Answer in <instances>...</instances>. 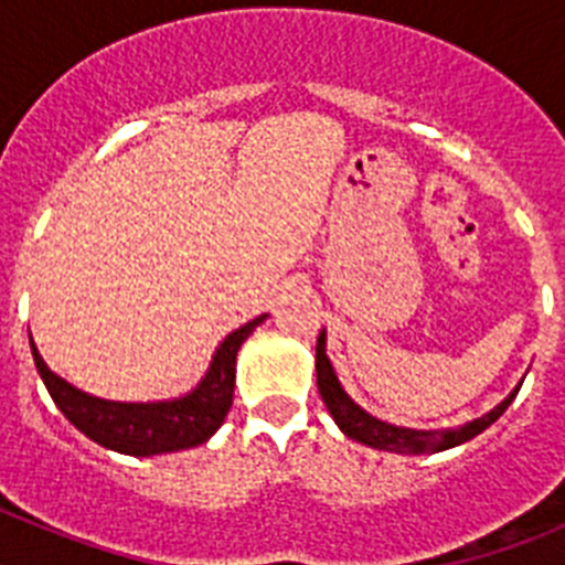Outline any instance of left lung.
Here are the masks:
<instances>
[{
  "label": "left lung",
  "instance_id": "8db88e82",
  "mask_svg": "<svg viewBox=\"0 0 565 565\" xmlns=\"http://www.w3.org/2000/svg\"><path fill=\"white\" fill-rule=\"evenodd\" d=\"M317 387L319 396L326 402V407L331 411L333 422L344 430V436L353 438V441H362L367 447H376V450H391V452H411V456H422V452H438L447 450V447H456V444L469 441L476 438L478 433L487 430L489 424L495 422L503 411H507L512 398L518 396V391L509 393L495 411L487 413V416L476 418V422L456 427V430H404V427H393V424H384L379 418H373L371 413H364L359 404L351 402V396L339 387V379L333 373L331 362L326 356V337L319 333L317 339Z\"/></svg>",
  "mask_w": 565,
  "mask_h": 565
}]
</instances>
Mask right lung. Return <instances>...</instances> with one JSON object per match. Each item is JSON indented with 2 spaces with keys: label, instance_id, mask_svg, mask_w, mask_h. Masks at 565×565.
I'll use <instances>...</instances> for the list:
<instances>
[{
  "label": "right lung",
  "instance_id": "right-lung-1",
  "mask_svg": "<svg viewBox=\"0 0 565 565\" xmlns=\"http://www.w3.org/2000/svg\"><path fill=\"white\" fill-rule=\"evenodd\" d=\"M263 319L266 317L252 319L234 333H228L214 353L206 379L189 396L174 398V402L121 404L93 398L50 371L44 359L39 356L33 339H30V351H33V362H36V371L50 398L84 436L115 452H127V456H158V452L198 447L221 427L232 407L234 362H237L239 344L246 342L248 333Z\"/></svg>",
  "mask_w": 565,
  "mask_h": 565
}]
</instances>
